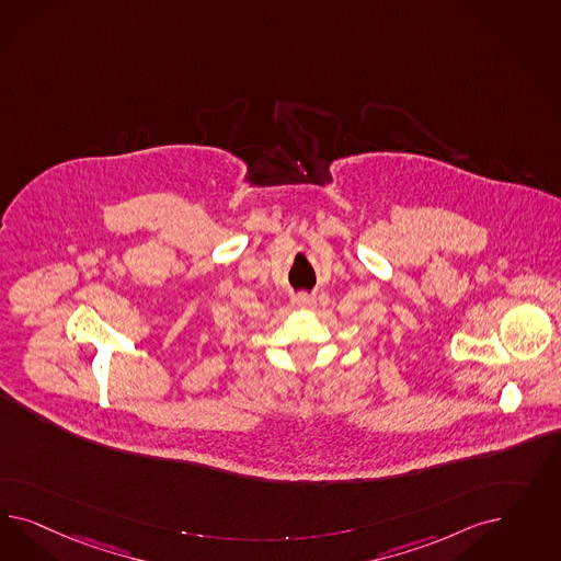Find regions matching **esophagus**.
Masks as SVG:
<instances>
[{
    "mask_svg": "<svg viewBox=\"0 0 561 561\" xmlns=\"http://www.w3.org/2000/svg\"><path fill=\"white\" fill-rule=\"evenodd\" d=\"M291 305L296 306V308H312V306L317 305V300L310 296V294H296L294 298H291Z\"/></svg>",
    "mask_w": 561,
    "mask_h": 561,
    "instance_id": "esophagus-1",
    "label": "esophagus"
}]
</instances>
